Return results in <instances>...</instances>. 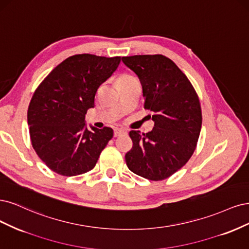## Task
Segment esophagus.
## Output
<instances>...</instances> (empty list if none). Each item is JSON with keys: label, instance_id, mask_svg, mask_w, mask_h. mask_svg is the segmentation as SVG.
Wrapping results in <instances>:
<instances>
[{"label": "esophagus", "instance_id": "esophagus-1", "mask_svg": "<svg viewBox=\"0 0 249 249\" xmlns=\"http://www.w3.org/2000/svg\"><path fill=\"white\" fill-rule=\"evenodd\" d=\"M123 134H125V131L121 130V129H115V131H114V136H115V138H118V136H121Z\"/></svg>", "mask_w": 249, "mask_h": 249}]
</instances>
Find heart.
Here are the masks:
<instances>
[{
	"label": "heart",
	"instance_id": "b5f03b06",
	"mask_svg": "<svg viewBox=\"0 0 249 249\" xmlns=\"http://www.w3.org/2000/svg\"><path fill=\"white\" fill-rule=\"evenodd\" d=\"M131 77H132V76L127 75V74H121V75H119V76L117 77V79H116V84H117V83H120V82L126 81V79H129V78H131Z\"/></svg>",
	"mask_w": 249,
	"mask_h": 249
}]
</instances>
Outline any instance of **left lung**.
I'll return each instance as SVG.
<instances>
[{
    "label": "left lung",
    "mask_w": 249,
    "mask_h": 249,
    "mask_svg": "<svg viewBox=\"0 0 249 249\" xmlns=\"http://www.w3.org/2000/svg\"><path fill=\"white\" fill-rule=\"evenodd\" d=\"M139 76L143 107L152 111L154 127L148 133L131 130L132 149L125 155L129 170L152 181L179 171L194 154L202 128L198 96L187 76L162 54L123 57Z\"/></svg>",
    "instance_id": "1"
}]
</instances>
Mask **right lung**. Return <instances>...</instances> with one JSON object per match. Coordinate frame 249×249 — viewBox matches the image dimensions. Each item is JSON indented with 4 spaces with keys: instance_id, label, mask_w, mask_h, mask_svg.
I'll use <instances>...</instances> for the list:
<instances>
[{
    "instance_id": "obj_1",
    "label": "right lung",
    "mask_w": 249,
    "mask_h": 249,
    "mask_svg": "<svg viewBox=\"0 0 249 249\" xmlns=\"http://www.w3.org/2000/svg\"><path fill=\"white\" fill-rule=\"evenodd\" d=\"M121 57L82 53L64 60L35 90L28 108L30 138L47 167L66 177L96 165L114 131L86 127L85 116L94 107L99 86L114 73Z\"/></svg>"
}]
</instances>
